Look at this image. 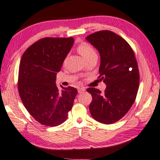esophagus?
<instances>
[{"label":"esophagus","instance_id":"esophagus-1","mask_svg":"<svg viewBox=\"0 0 160 160\" xmlns=\"http://www.w3.org/2000/svg\"><path fill=\"white\" fill-rule=\"evenodd\" d=\"M85 91H86V88L84 87H78V93H79L84 92Z\"/></svg>","mask_w":160,"mask_h":160}]
</instances>
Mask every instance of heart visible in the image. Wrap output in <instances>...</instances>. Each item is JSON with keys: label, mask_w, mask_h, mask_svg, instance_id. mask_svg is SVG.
<instances>
[{"label": "heart", "mask_w": 160, "mask_h": 160, "mask_svg": "<svg viewBox=\"0 0 160 160\" xmlns=\"http://www.w3.org/2000/svg\"><path fill=\"white\" fill-rule=\"evenodd\" d=\"M77 51L85 60L90 59L94 56H97V54H96L95 49L89 44L86 42H83L80 44L77 48Z\"/></svg>", "instance_id": "b5f03b06"}]
</instances>
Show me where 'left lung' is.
I'll list each match as a JSON object with an SVG mask.
<instances>
[{
  "label": "left lung",
  "mask_w": 160,
  "mask_h": 160,
  "mask_svg": "<svg viewBox=\"0 0 160 160\" xmlns=\"http://www.w3.org/2000/svg\"><path fill=\"white\" fill-rule=\"evenodd\" d=\"M86 39L100 54L98 78L106 84L104 93L87 88L92 96L91 115L101 123H114L128 112L138 93L140 75L134 52L123 38L109 30L96 32Z\"/></svg>",
  "instance_id": "1"
}]
</instances>
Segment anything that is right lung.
<instances>
[{
	"label": "right lung",
	"mask_w": 160,
	"mask_h": 160,
	"mask_svg": "<svg viewBox=\"0 0 160 160\" xmlns=\"http://www.w3.org/2000/svg\"><path fill=\"white\" fill-rule=\"evenodd\" d=\"M73 38H44L26 49L20 60L18 91L25 108L40 124L57 126L67 119L77 89L56 85V77L74 44Z\"/></svg>",
	"instance_id": "obj_1"
}]
</instances>
